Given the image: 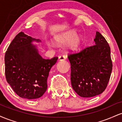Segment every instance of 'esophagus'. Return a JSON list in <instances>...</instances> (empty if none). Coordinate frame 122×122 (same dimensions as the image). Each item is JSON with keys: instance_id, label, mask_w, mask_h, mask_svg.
Here are the masks:
<instances>
[{"instance_id": "esophagus-1", "label": "esophagus", "mask_w": 122, "mask_h": 122, "mask_svg": "<svg viewBox=\"0 0 122 122\" xmlns=\"http://www.w3.org/2000/svg\"><path fill=\"white\" fill-rule=\"evenodd\" d=\"M66 57L65 56H60L58 57V59H59L60 61H64L65 60Z\"/></svg>"}]
</instances>
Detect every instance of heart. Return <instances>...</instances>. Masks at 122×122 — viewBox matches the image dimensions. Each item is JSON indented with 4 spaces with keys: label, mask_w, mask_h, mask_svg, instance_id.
Returning <instances> with one entry per match:
<instances>
[{
    "label": "heart",
    "mask_w": 122,
    "mask_h": 122,
    "mask_svg": "<svg viewBox=\"0 0 122 122\" xmlns=\"http://www.w3.org/2000/svg\"><path fill=\"white\" fill-rule=\"evenodd\" d=\"M55 41L58 45H64L68 43V49L69 51L75 52L80 48L84 42V38L81 35H77V32L75 29L58 34L55 38ZM47 45L53 46L52 43L47 42Z\"/></svg>",
    "instance_id": "obj_1"
}]
</instances>
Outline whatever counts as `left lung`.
Here are the masks:
<instances>
[{
  "instance_id": "1",
  "label": "left lung",
  "mask_w": 122,
  "mask_h": 122,
  "mask_svg": "<svg viewBox=\"0 0 122 122\" xmlns=\"http://www.w3.org/2000/svg\"><path fill=\"white\" fill-rule=\"evenodd\" d=\"M94 45L79 53L70 54L71 84L74 91L82 97L100 95L106 89L112 69L108 43L96 31Z\"/></svg>"
}]
</instances>
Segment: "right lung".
Returning <instances> with one entry per match:
<instances>
[{
    "label": "right lung",
    "mask_w": 122,
    "mask_h": 122,
    "mask_svg": "<svg viewBox=\"0 0 122 122\" xmlns=\"http://www.w3.org/2000/svg\"><path fill=\"white\" fill-rule=\"evenodd\" d=\"M33 42L41 41L20 32L10 44L5 57L7 81L19 97L27 99L44 94L50 70L58 60L57 57L43 58Z\"/></svg>",
    "instance_id": "obj_1"
}]
</instances>
